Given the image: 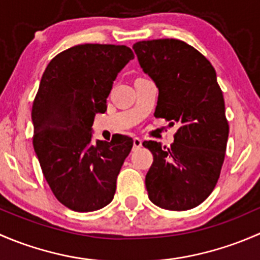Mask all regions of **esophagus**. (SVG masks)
Listing matches in <instances>:
<instances>
[{
  "mask_svg": "<svg viewBox=\"0 0 260 260\" xmlns=\"http://www.w3.org/2000/svg\"><path fill=\"white\" fill-rule=\"evenodd\" d=\"M141 146H142V140L138 137L133 138V149H138Z\"/></svg>",
  "mask_w": 260,
  "mask_h": 260,
  "instance_id": "esophagus-1",
  "label": "esophagus"
}]
</instances>
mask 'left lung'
I'll return each instance as SVG.
<instances>
[{
    "instance_id": "obj_1",
    "label": "left lung",
    "mask_w": 260,
    "mask_h": 260,
    "mask_svg": "<svg viewBox=\"0 0 260 260\" xmlns=\"http://www.w3.org/2000/svg\"><path fill=\"white\" fill-rule=\"evenodd\" d=\"M133 50L158 88L154 115L179 124L171 147L143 142L153 154L148 198L166 210L196 208L216 186L229 136L216 73L200 51L176 39L138 41Z\"/></svg>"
}]
</instances>
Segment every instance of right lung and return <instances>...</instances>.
<instances>
[{
	"label": "right lung",
	"instance_id": "right-lung-1",
	"mask_svg": "<svg viewBox=\"0 0 260 260\" xmlns=\"http://www.w3.org/2000/svg\"><path fill=\"white\" fill-rule=\"evenodd\" d=\"M133 57L124 45L83 44L57 54L41 78L31 112L34 149L52 193L70 210L95 211L113 200L133 141L120 135L91 142V125Z\"/></svg>",
	"mask_w": 260,
	"mask_h": 260
}]
</instances>
